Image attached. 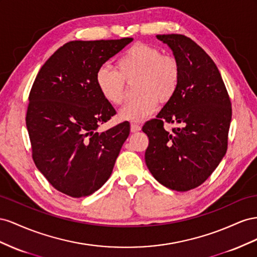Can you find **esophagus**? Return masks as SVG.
Here are the masks:
<instances>
[{
    "mask_svg": "<svg viewBox=\"0 0 257 257\" xmlns=\"http://www.w3.org/2000/svg\"><path fill=\"white\" fill-rule=\"evenodd\" d=\"M130 130H131V133H133V134L138 133V131L141 130V126H139V124H137V123H131L130 124Z\"/></svg>",
    "mask_w": 257,
    "mask_h": 257,
    "instance_id": "obj_1",
    "label": "esophagus"
}]
</instances>
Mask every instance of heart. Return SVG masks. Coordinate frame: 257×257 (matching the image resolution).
Returning <instances> with one entry per match:
<instances>
[{"label":"heart","instance_id":"obj_1","mask_svg":"<svg viewBox=\"0 0 257 257\" xmlns=\"http://www.w3.org/2000/svg\"><path fill=\"white\" fill-rule=\"evenodd\" d=\"M116 69L103 64L94 74L101 96L111 104H120L124 98V80L136 78L138 96L128 101L118 112L126 121H142L156 111L158 99L169 101L177 92L181 80L180 63L172 56L144 44L130 47L117 59Z\"/></svg>","mask_w":257,"mask_h":257}]
</instances>
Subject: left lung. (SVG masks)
I'll list each match as a JSON object with an SVG mask.
<instances>
[{
  "label": "left lung",
  "mask_w": 257,
  "mask_h": 257,
  "mask_svg": "<svg viewBox=\"0 0 257 257\" xmlns=\"http://www.w3.org/2000/svg\"><path fill=\"white\" fill-rule=\"evenodd\" d=\"M180 63L177 92L142 130L149 137L145 164L160 184L177 192L196 188L227 151L231 103L219 71L199 45L182 34L156 35ZM165 122L177 123L170 133Z\"/></svg>",
  "instance_id": "obj_1"
}]
</instances>
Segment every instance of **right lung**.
I'll list each match as a JSON object with an SVG mask.
<instances>
[{
  "label": "right lung",
  "mask_w": 257,
  "mask_h": 257,
  "mask_svg": "<svg viewBox=\"0 0 257 257\" xmlns=\"http://www.w3.org/2000/svg\"><path fill=\"white\" fill-rule=\"evenodd\" d=\"M133 38L72 41L44 63L29 96L26 123L36 168L59 192L80 198L111 177L130 133L128 121L103 133L116 114L94 83V74Z\"/></svg>",
  "instance_id": "right-lung-1"
}]
</instances>
